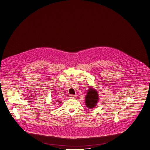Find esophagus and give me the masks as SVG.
I'll return each instance as SVG.
<instances>
[{
  "label": "esophagus",
  "mask_w": 150,
  "mask_h": 150,
  "mask_svg": "<svg viewBox=\"0 0 150 150\" xmlns=\"http://www.w3.org/2000/svg\"><path fill=\"white\" fill-rule=\"evenodd\" d=\"M76 95H70V98H72V99H75V98H76Z\"/></svg>",
  "instance_id": "34e87169"
}]
</instances>
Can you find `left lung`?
Returning <instances> with one entry per match:
<instances>
[{
  "mask_svg": "<svg viewBox=\"0 0 150 150\" xmlns=\"http://www.w3.org/2000/svg\"><path fill=\"white\" fill-rule=\"evenodd\" d=\"M85 97V103L89 109L94 108L99 101V94L97 91L92 87H89Z\"/></svg>",
  "mask_w": 150,
  "mask_h": 150,
  "instance_id": "1",
  "label": "left lung"
}]
</instances>
